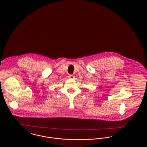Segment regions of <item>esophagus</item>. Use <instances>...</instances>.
I'll list each match as a JSON object with an SVG mask.
<instances>
[{
	"mask_svg": "<svg viewBox=\"0 0 147 147\" xmlns=\"http://www.w3.org/2000/svg\"><path fill=\"white\" fill-rule=\"evenodd\" d=\"M68 78H70V79H73V78H74V76L73 74H69L68 75Z\"/></svg>",
	"mask_w": 147,
	"mask_h": 147,
	"instance_id": "obj_1",
	"label": "esophagus"
}]
</instances>
